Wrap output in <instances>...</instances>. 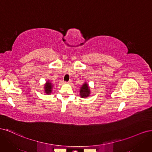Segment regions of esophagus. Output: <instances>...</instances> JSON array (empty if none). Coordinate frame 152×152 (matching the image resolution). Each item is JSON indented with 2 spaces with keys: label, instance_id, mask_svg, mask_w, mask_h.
Segmentation results:
<instances>
[{
  "label": "esophagus",
  "instance_id": "esophagus-1",
  "mask_svg": "<svg viewBox=\"0 0 152 152\" xmlns=\"http://www.w3.org/2000/svg\"><path fill=\"white\" fill-rule=\"evenodd\" d=\"M72 82V80H70L69 81H68V82H65V83H70V82Z\"/></svg>",
  "mask_w": 152,
  "mask_h": 152
}]
</instances>
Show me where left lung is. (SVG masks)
I'll return each instance as SVG.
<instances>
[{
	"label": "left lung",
	"mask_w": 152,
	"mask_h": 152,
	"mask_svg": "<svg viewBox=\"0 0 152 152\" xmlns=\"http://www.w3.org/2000/svg\"><path fill=\"white\" fill-rule=\"evenodd\" d=\"M90 89L86 82L80 87V96L82 98H87L90 95Z\"/></svg>",
	"instance_id": "left-lung-1"
}]
</instances>
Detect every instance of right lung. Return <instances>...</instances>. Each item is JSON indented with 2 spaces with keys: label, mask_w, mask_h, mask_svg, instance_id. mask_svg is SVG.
Returning a JSON list of instances; mask_svg holds the SVG:
<instances>
[{
  "label": "right lung",
  "mask_w": 152,
  "mask_h": 152,
  "mask_svg": "<svg viewBox=\"0 0 152 152\" xmlns=\"http://www.w3.org/2000/svg\"><path fill=\"white\" fill-rule=\"evenodd\" d=\"M53 84L50 82V80H48L44 86V92L45 93L47 94H49L52 92V88H53Z\"/></svg>",
  "instance_id": "1"
}]
</instances>
